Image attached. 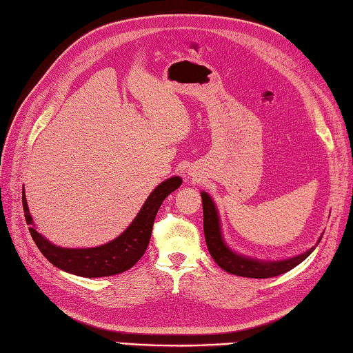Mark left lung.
Returning a JSON list of instances; mask_svg holds the SVG:
<instances>
[{
	"instance_id": "obj_1",
	"label": "left lung",
	"mask_w": 353,
	"mask_h": 353,
	"mask_svg": "<svg viewBox=\"0 0 353 353\" xmlns=\"http://www.w3.org/2000/svg\"><path fill=\"white\" fill-rule=\"evenodd\" d=\"M203 198V214H204V234L208 253L212 254L213 261L219 267L230 272V274L250 277V279H270L283 274L292 268H296L305 259L312 253L315 247L309 248L305 253L294 256L285 261H259L254 257H247L243 254H237L236 251L230 248L224 237H222L221 219L218 214V208L214 205L213 199L207 195L205 192H201ZM323 234L320 236L319 242L321 241ZM317 242V243H319Z\"/></svg>"
}]
</instances>
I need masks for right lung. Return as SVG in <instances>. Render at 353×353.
<instances>
[{"instance_id":"obj_1","label":"right lung","mask_w":353,"mask_h":353,"mask_svg":"<svg viewBox=\"0 0 353 353\" xmlns=\"http://www.w3.org/2000/svg\"><path fill=\"white\" fill-rule=\"evenodd\" d=\"M183 179L172 176L158 184L140 208L139 214L123 233L111 242L92 248H62L53 245L44 236L36 232L33 219L27 207L26 192H23V207L30 234L42 254L62 271L81 277H106L128 271L140 261L149 245L154 219L163 201L181 185Z\"/></svg>"}]
</instances>
